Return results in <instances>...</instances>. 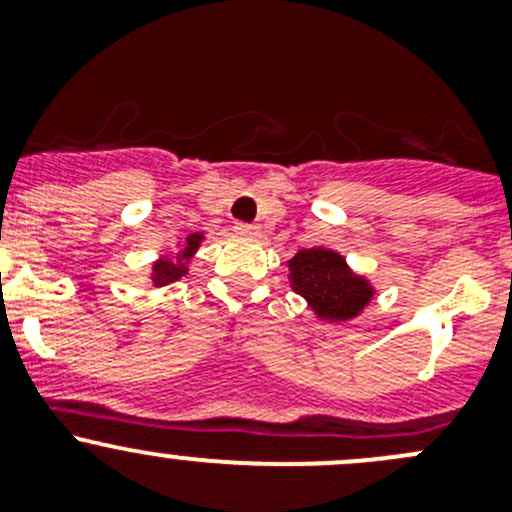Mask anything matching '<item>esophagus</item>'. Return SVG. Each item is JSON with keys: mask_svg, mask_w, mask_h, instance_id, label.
<instances>
[{"mask_svg": "<svg viewBox=\"0 0 512 512\" xmlns=\"http://www.w3.org/2000/svg\"><path fill=\"white\" fill-rule=\"evenodd\" d=\"M234 229L239 231V234H249V236L258 234V226L256 224H246V221H236Z\"/></svg>", "mask_w": 512, "mask_h": 512, "instance_id": "34e87169", "label": "esophagus"}]
</instances>
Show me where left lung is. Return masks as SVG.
Listing matches in <instances>:
<instances>
[{
    "label": "left lung",
    "instance_id": "1",
    "mask_svg": "<svg viewBox=\"0 0 512 512\" xmlns=\"http://www.w3.org/2000/svg\"><path fill=\"white\" fill-rule=\"evenodd\" d=\"M293 291L326 321H348L371 298V286L348 271L341 256L326 249L298 251L288 263Z\"/></svg>",
    "mask_w": 512,
    "mask_h": 512
}]
</instances>
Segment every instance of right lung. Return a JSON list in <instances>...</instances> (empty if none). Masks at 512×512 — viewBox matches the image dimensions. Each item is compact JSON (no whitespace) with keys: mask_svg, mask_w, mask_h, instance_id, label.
I'll return each mask as SVG.
<instances>
[{"mask_svg":"<svg viewBox=\"0 0 512 512\" xmlns=\"http://www.w3.org/2000/svg\"><path fill=\"white\" fill-rule=\"evenodd\" d=\"M199 241H201V234H191L189 239H186V246H184V251H181V258H191V254L199 249ZM184 273H186L184 263H174V261H169V258H161V261L154 263L156 286H166V283H171V281H179Z\"/></svg>","mask_w":512,"mask_h":512,"instance_id":"add662e5","label":"right lung"}]
</instances>
